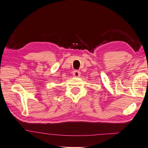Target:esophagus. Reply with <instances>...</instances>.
Returning <instances> with one entry per match:
<instances>
[{"instance_id": "esophagus-1", "label": "esophagus", "mask_w": 148, "mask_h": 148, "mask_svg": "<svg viewBox=\"0 0 148 148\" xmlns=\"http://www.w3.org/2000/svg\"><path fill=\"white\" fill-rule=\"evenodd\" d=\"M73 76L75 77H79L80 75V71H78V70H75L73 71Z\"/></svg>"}]
</instances>
